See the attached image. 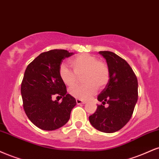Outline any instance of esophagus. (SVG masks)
Here are the masks:
<instances>
[{
  "instance_id": "obj_1",
  "label": "esophagus",
  "mask_w": 159,
  "mask_h": 159,
  "mask_svg": "<svg viewBox=\"0 0 159 159\" xmlns=\"http://www.w3.org/2000/svg\"><path fill=\"white\" fill-rule=\"evenodd\" d=\"M76 103H77V104H85L86 101L81 100V99H76Z\"/></svg>"
}]
</instances>
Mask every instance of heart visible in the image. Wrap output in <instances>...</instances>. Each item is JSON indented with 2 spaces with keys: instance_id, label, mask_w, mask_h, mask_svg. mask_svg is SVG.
I'll return each instance as SVG.
<instances>
[{
  "instance_id": "1",
  "label": "heart",
  "mask_w": 159,
  "mask_h": 159,
  "mask_svg": "<svg viewBox=\"0 0 159 159\" xmlns=\"http://www.w3.org/2000/svg\"><path fill=\"white\" fill-rule=\"evenodd\" d=\"M73 72L66 65L59 67V77L65 85L70 87L75 83L77 76L84 75L83 85H75L69 89V93L74 98L86 100L96 93L97 89L106 87L110 80V70L105 63L98 60L91 54L83 53L70 61Z\"/></svg>"
}]
</instances>
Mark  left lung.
I'll list each match as a JSON object with an SVG mask.
<instances>
[{
  "label": "left lung",
  "instance_id": "1",
  "mask_svg": "<svg viewBox=\"0 0 159 159\" xmlns=\"http://www.w3.org/2000/svg\"><path fill=\"white\" fill-rule=\"evenodd\" d=\"M110 70V80L98 96L102 102L89 117L93 127L103 133L121 129L129 121L138 101V80L128 63L116 53L100 51ZM107 102V108L103 105Z\"/></svg>",
  "mask_w": 159,
  "mask_h": 159
}]
</instances>
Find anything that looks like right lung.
Returning <instances> with one entry per match:
<instances>
[{
    "mask_svg": "<svg viewBox=\"0 0 159 159\" xmlns=\"http://www.w3.org/2000/svg\"><path fill=\"white\" fill-rule=\"evenodd\" d=\"M72 55L74 52L64 49L42 52L24 72L20 88L24 111L29 119L43 130H55L65 125L76 105L75 98L66 93L58 73L63 60ZM58 94L63 97L61 103L51 99Z\"/></svg>",
    "mask_w": 159,
    "mask_h": 159,
    "instance_id": "right-lung-1",
    "label": "right lung"
}]
</instances>
